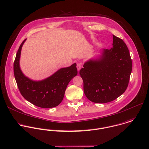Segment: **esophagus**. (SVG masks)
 <instances>
[{
  "label": "esophagus",
  "instance_id": "obj_1",
  "mask_svg": "<svg viewBox=\"0 0 149 149\" xmlns=\"http://www.w3.org/2000/svg\"><path fill=\"white\" fill-rule=\"evenodd\" d=\"M81 66H82V63H77V69L78 71H80V70L81 68Z\"/></svg>",
  "mask_w": 149,
  "mask_h": 149
}]
</instances>
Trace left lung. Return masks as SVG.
Masks as SVG:
<instances>
[{
    "label": "left lung",
    "mask_w": 149,
    "mask_h": 149,
    "mask_svg": "<svg viewBox=\"0 0 149 149\" xmlns=\"http://www.w3.org/2000/svg\"><path fill=\"white\" fill-rule=\"evenodd\" d=\"M112 46L101 50L98 57L86 61L80 70L84 93L93 102L113 101L127 87L132 68L129 49L123 41L115 36Z\"/></svg>",
    "instance_id": "8db88e82"
}]
</instances>
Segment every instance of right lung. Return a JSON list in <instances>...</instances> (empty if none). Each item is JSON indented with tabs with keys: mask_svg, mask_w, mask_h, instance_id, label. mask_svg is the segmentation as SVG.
<instances>
[{
	"mask_svg": "<svg viewBox=\"0 0 149 149\" xmlns=\"http://www.w3.org/2000/svg\"><path fill=\"white\" fill-rule=\"evenodd\" d=\"M20 45L14 62V74L18 88L23 97L37 107L51 108L58 106L63 100L70 81L77 74L76 63L59 69L51 76L39 81L26 76L20 66L22 47Z\"/></svg>",
	"mask_w": 149,
	"mask_h": 149,
	"instance_id": "obj_1",
	"label": "right lung"
}]
</instances>
